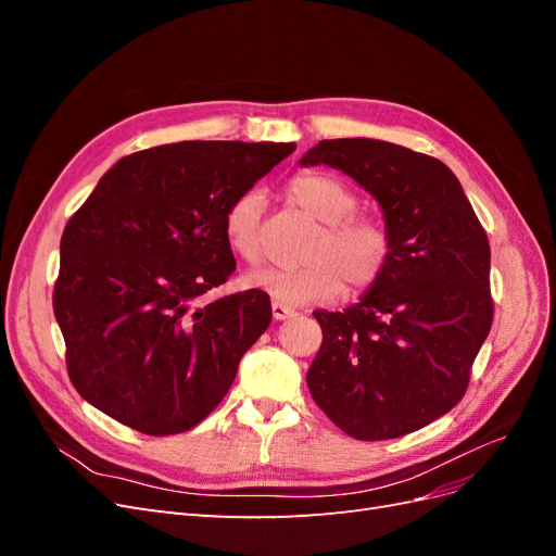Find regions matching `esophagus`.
I'll return each instance as SVG.
<instances>
[{
    "label": "esophagus",
    "mask_w": 556,
    "mask_h": 556,
    "mask_svg": "<svg viewBox=\"0 0 556 556\" xmlns=\"http://www.w3.org/2000/svg\"><path fill=\"white\" fill-rule=\"evenodd\" d=\"M271 313H274V319H288V317L294 315V308L278 304V301H276V304H271Z\"/></svg>",
    "instance_id": "esophagus-1"
}]
</instances>
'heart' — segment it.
Instances as JSON below:
<instances>
[{
  "mask_svg": "<svg viewBox=\"0 0 556 556\" xmlns=\"http://www.w3.org/2000/svg\"><path fill=\"white\" fill-rule=\"evenodd\" d=\"M288 194L294 204L323 223L296 266H264L245 276L250 288L264 290L285 304H315L376 285L392 260V237L384 223L355 215L357 194L329 174H299ZM262 194L248 190L231 201L223 217L229 250L248 264L262 260Z\"/></svg>",
  "mask_w": 556,
  "mask_h": 556,
  "instance_id": "1",
  "label": "heart"
}]
</instances>
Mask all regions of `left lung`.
Returning a JSON list of instances; mask_svg holds the SVG:
<instances>
[{
  "label": "left lung",
  "instance_id": "obj_1",
  "mask_svg": "<svg viewBox=\"0 0 556 556\" xmlns=\"http://www.w3.org/2000/svg\"><path fill=\"white\" fill-rule=\"evenodd\" d=\"M371 194L392 260L357 304L315 311L323 348L308 390L359 441L399 439L457 406L492 329L490 241L447 166L378 139H327L299 160Z\"/></svg>",
  "mask_w": 556,
  "mask_h": 556
}]
</instances>
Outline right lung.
I'll return each instance as SVG.
<instances>
[{
    "label": "right lung",
    "instance_id": "right-lung-1",
    "mask_svg": "<svg viewBox=\"0 0 556 556\" xmlns=\"http://www.w3.org/2000/svg\"><path fill=\"white\" fill-rule=\"evenodd\" d=\"M294 143L180 141L131 153L64 227L53 311L78 394L131 429L172 435L225 399L271 325L245 290L206 301L237 260L223 217Z\"/></svg>",
    "mask_w": 556,
    "mask_h": 556
}]
</instances>
